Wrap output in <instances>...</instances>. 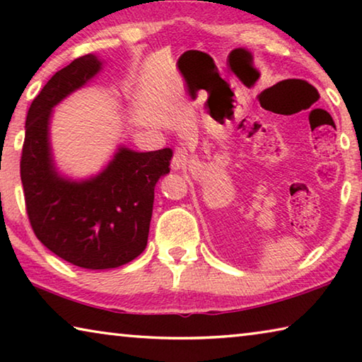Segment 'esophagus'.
<instances>
[{"mask_svg": "<svg viewBox=\"0 0 362 362\" xmlns=\"http://www.w3.org/2000/svg\"><path fill=\"white\" fill-rule=\"evenodd\" d=\"M188 166V153L185 150H175L173 161H170V168L174 170L187 169Z\"/></svg>", "mask_w": 362, "mask_h": 362, "instance_id": "obj_1", "label": "esophagus"}]
</instances>
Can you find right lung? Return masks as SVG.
<instances>
[{
  "label": "right lung",
  "mask_w": 362,
  "mask_h": 362,
  "mask_svg": "<svg viewBox=\"0 0 362 362\" xmlns=\"http://www.w3.org/2000/svg\"><path fill=\"white\" fill-rule=\"evenodd\" d=\"M102 60L88 54L59 70L28 108L21 179L32 228L45 246L73 265H126L148 241L155 185L169 174L173 150L134 151L121 145L102 173L73 180L59 173L49 126L52 108L88 84Z\"/></svg>",
  "instance_id": "1"
}]
</instances>
